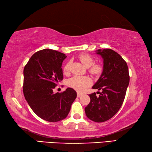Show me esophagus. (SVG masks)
I'll use <instances>...</instances> for the list:
<instances>
[{
	"label": "esophagus",
	"mask_w": 152,
	"mask_h": 152,
	"mask_svg": "<svg viewBox=\"0 0 152 152\" xmlns=\"http://www.w3.org/2000/svg\"><path fill=\"white\" fill-rule=\"evenodd\" d=\"M81 95H82V94H81V93H79V92H77V97H81Z\"/></svg>",
	"instance_id": "34e87169"
}]
</instances>
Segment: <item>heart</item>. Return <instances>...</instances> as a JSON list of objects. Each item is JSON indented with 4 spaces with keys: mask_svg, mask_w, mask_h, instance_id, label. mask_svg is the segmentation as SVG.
Instances as JSON below:
<instances>
[{
    "mask_svg": "<svg viewBox=\"0 0 152 152\" xmlns=\"http://www.w3.org/2000/svg\"><path fill=\"white\" fill-rule=\"evenodd\" d=\"M79 60L86 67H89V71L93 75H99L102 71V66L99 64H94V58L91 55L83 53L79 56ZM69 70V63H66L63 71L66 73ZM91 79L88 76L75 75L67 80V86L78 91H82L91 84Z\"/></svg>",
    "mask_w": 152,
    "mask_h": 152,
    "instance_id": "heart-1",
    "label": "heart"
}]
</instances>
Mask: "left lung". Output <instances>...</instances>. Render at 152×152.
Here are the masks:
<instances>
[{"label": "left lung", "instance_id": "obj_1", "mask_svg": "<svg viewBox=\"0 0 152 152\" xmlns=\"http://www.w3.org/2000/svg\"><path fill=\"white\" fill-rule=\"evenodd\" d=\"M97 54L103 59L102 75L93 89L102 90L99 96L89 95L90 103L85 108L87 118L97 123L114 116L121 107L129 83V70L123 58L112 49H98ZM98 94V93H97Z\"/></svg>", "mask_w": 152, "mask_h": 152}]
</instances>
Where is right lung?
Masks as SVG:
<instances>
[{
    "label": "right lung",
    "mask_w": 152,
    "mask_h": 152,
    "mask_svg": "<svg viewBox=\"0 0 152 152\" xmlns=\"http://www.w3.org/2000/svg\"><path fill=\"white\" fill-rule=\"evenodd\" d=\"M66 57L64 53L45 49L32 55L24 68L25 99L34 113L45 121L65 119L77 97L76 91L70 87L63 93H53L63 79L61 66Z\"/></svg>",
    "instance_id": "1"
}]
</instances>
